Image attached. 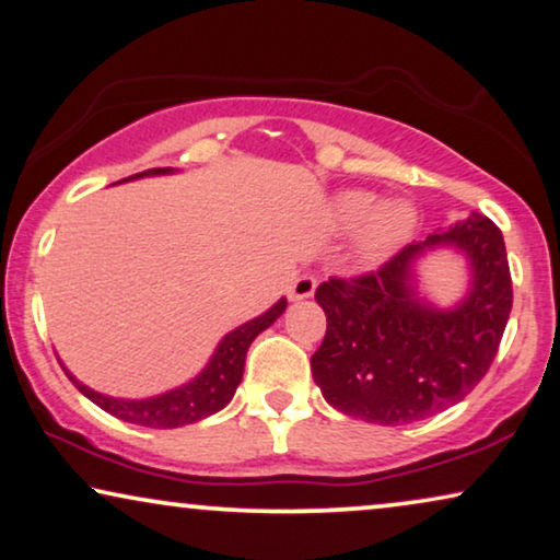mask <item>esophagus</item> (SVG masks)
Listing matches in <instances>:
<instances>
[{"label": "esophagus", "mask_w": 560, "mask_h": 560, "mask_svg": "<svg viewBox=\"0 0 560 560\" xmlns=\"http://www.w3.org/2000/svg\"><path fill=\"white\" fill-rule=\"evenodd\" d=\"M314 289H317V279H314L312 273H299L289 287V299H294V302H299V299H310L314 294Z\"/></svg>", "instance_id": "1"}]
</instances>
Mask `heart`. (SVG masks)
Segmentation results:
<instances>
[{
    "label": "heart",
    "mask_w": 560,
    "mask_h": 560,
    "mask_svg": "<svg viewBox=\"0 0 560 560\" xmlns=\"http://www.w3.org/2000/svg\"><path fill=\"white\" fill-rule=\"evenodd\" d=\"M335 220L342 231H360L358 254L362 258H377L408 238L416 225V210L404 200L381 202L368 190H348L337 195Z\"/></svg>",
    "instance_id": "heart-1"
}]
</instances>
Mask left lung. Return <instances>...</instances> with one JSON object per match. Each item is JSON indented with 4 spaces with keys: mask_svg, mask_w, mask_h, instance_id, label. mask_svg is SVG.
I'll return each mask as SVG.
<instances>
[{
    "mask_svg": "<svg viewBox=\"0 0 560 560\" xmlns=\"http://www.w3.org/2000/svg\"><path fill=\"white\" fill-rule=\"evenodd\" d=\"M441 245L470 258V294L439 311L415 294L412 264ZM327 332L312 375L337 411L398 427L429 419L475 390L498 355L513 310V279L500 228L471 212L421 243H408L377 271L322 281Z\"/></svg>",
    "mask_w": 560,
    "mask_h": 560,
    "instance_id": "obj_1",
    "label": "left lung"
}]
</instances>
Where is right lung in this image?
Here are the masks:
<instances>
[{
    "mask_svg": "<svg viewBox=\"0 0 560 560\" xmlns=\"http://www.w3.org/2000/svg\"><path fill=\"white\" fill-rule=\"evenodd\" d=\"M170 172L175 170L172 167L147 170V172H139V175L121 179V183H129V179H137V177L170 175ZM283 310H287V299H279V302L273 304L269 312H264L261 317L235 327L233 332H228L223 340H220L210 362L205 365V370L198 377H192L190 383L179 385L175 390L162 393V396L141 398V400L112 398V396H104V393L91 390L89 385H83L81 381H75V375H70L68 370L66 375L85 398L93 400L98 408H104L106 413L116 416V419L137 423V427H149V429L187 427V423L208 419V416L218 413L220 408L231 404L233 393L238 388L243 377V365H246V352L250 348V342H254L266 327H271L273 322L281 317Z\"/></svg>",
    "mask_w": 560,
    "mask_h": 560,
    "instance_id": "1",
    "label": "right lung"
}]
</instances>
